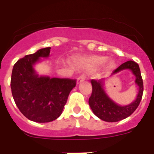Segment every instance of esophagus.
<instances>
[{
    "label": "esophagus",
    "instance_id": "obj_1",
    "mask_svg": "<svg viewBox=\"0 0 154 154\" xmlns=\"http://www.w3.org/2000/svg\"><path fill=\"white\" fill-rule=\"evenodd\" d=\"M85 80V76H84V75H82V76H80L78 78H77V84H80V83H82V82H83Z\"/></svg>",
    "mask_w": 154,
    "mask_h": 154
}]
</instances>
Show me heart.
<instances>
[{
    "mask_svg": "<svg viewBox=\"0 0 154 154\" xmlns=\"http://www.w3.org/2000/svg\"><path fill=\"white\" fill-rule=\"evenodd\" d=\"M107 57L105 56H94V57H91L87 58V59H84L82 60V62L84 64L85 66L88 67H97L100 66L102 64L106 61ZM115 64L113 61H109L106 65V68L109 69H111L112 68H114Z\"/></svg>",
    "mask_w": 154,
    "mask_h": 154,
    "instance_id": "obj_1",
    "label": "heart"
}]
</instances>
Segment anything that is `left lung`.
I'll use <instances>...</instances> for the list:
<instances>
[{
	"label": "left lung",
	"instance_id": "left-lung-1",
	"mask_svg": "<svg viewBox=\"0 0 154 154\" xmlns=\"http://www.w3.org/2000/svg\"><path fill=\"white\" fill-rule=\"evenodd\" d=\"M131 70L133 74L135 76V83L138 86V94L136 100L128 105H117L112 99L109 98L104 90V79L91 80L92 94L89 99V106L97 117L101 120L108 122H116L125 119L126 117L133 113L138 107L141 102L142 94H143V81L141 75L140 68L137 63L134 60H128L123 63L119 67L112 72V75L116 74L122 70Z\"/></svg>",
	"mask_w": 154,
	"mask_h": 154
}]
</instances>
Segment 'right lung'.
Here are the masks:
<instances>
[{
  "mask_svg": "<svg viewBox=\"0 0 154 154\" xmlns=\"http://www.w3.org/2000/svg\"><path fill=\"white\" fill-rule=\"evenodd\" d=\"M50 47L25 56L13 66L11 90L16 105L30 121L50 122L59 117L76 80L39 77L33 65L41 57H48Z\"/></svg>",
  "mask_w": 154,
  "mask_h": 154,
  "instance_id": "obj_1",
  "label": "right lung"
}]
</instances>
